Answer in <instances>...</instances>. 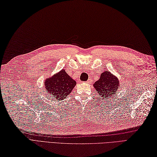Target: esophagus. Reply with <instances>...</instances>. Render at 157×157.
Listing matches in <instances>:
<instances>
[{"label": "esophagus", "mask_w": 157, "mask_h": 157, "mask_svg": "<svg viewBox=\"0 0 157 157\" xmlns=\"http://www.w3.org/2000/svg\"><path fill=\"white\" fill-rule=\"evenodd\" d=\"M91 82V78H89V79H88V80H87V83H90Z\"/></svg>", "instance_id": "34e87169"}]
</instances>
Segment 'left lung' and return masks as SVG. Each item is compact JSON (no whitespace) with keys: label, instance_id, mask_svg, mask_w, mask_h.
<instances>
[{"label":"left lung","instance_id":"left-lung-1","mask_svg":"<svg viewBox=\"0 0 157 157\" xmlns=\"http://www.w3.org/2000/svg\"><path fill=\"white\" fill-rule=\"evenodd\" d=\"M94 88L104 100L116 94L119 88V81L117 76L112 75L109 71L104 72L100 79L94 84Z\"/></svg>","mask_w":157,"mask_h":157}]
</instances>
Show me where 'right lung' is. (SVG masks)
<instances>
[{"instance_id": "obj_1", "label": "right lung", "mask_w": 157, "mask_h": 157, "mask_svg": "<svg viewBox=\"0 0 157 157\" xmlns=\"http://www.w3.org/2000/svg\"><path fill=\"white\" fill-rule=\"evenodd\" d=\"M44 83L47 91L52 97L56 98V101H62L69 95L76 84L75 80L70 77L63 69L46 79Z\"/></svg>"}]
</instances>
